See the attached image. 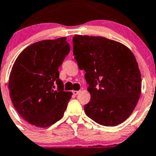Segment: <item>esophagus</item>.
Here are the masks:
<instances>
[{"label":"esophagus","instance_id":"1","mask_svg":"<svg viewBox=\"0 0 156 156\" xmlns=\"http://www.w3.org/2000/svg\"><path fill=\"white\" fill-rule=\"evenodd\" d=\"M78 92H79V91H76V90H73V95H78Z\"/></svg>","mask_w":156,"mask_h":156}]
</instances>
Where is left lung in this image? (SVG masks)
I'll return each instance as SVG.
<instances>
[{
  "instance_id": "1",
  "label": "left lung",
  "mask_w": 156,
  "mask_h": 156,
  "mask_svg": "<svg viewBox=\"0 0 156 156\" xmlns=\"http://www.w3.org/2000/svg\"><path fill=\"white\" fill-rule=\"evenodd\" d=\"M73 54L91 95L86 115L103 126L124 122L136 108L141 92L138 64L125 45L101 36L75 35Z\"/></svg>"
}]
</instances>
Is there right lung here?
Segmentation results:
<instances>
[{
    "label": "right lung",
    "instance_id": "obj_1",
    "mask_svg": "<svg viewBox=\"0 0 156 156\" xmlns=\"http://www.w3.org/2000/svg\"><path fill=\"white\" fill-rule=\"evenodd\" d=\"M69 50L66 37L44 40L25 48L15 60L9 80L10 98L29 124L48 127L64 115L73 92L64 91L58 67Z\"/></svg>",
    "mask_w": 156,
    "mask_h": 156
}]
</instances>
